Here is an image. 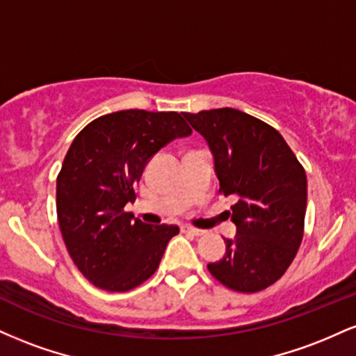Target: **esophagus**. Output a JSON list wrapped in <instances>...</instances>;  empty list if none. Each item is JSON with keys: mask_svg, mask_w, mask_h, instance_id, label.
<instances>
[{"mask_svg": "<svg viewBox=\"0 0 356 356\" xmlns=\"http://www.w3.org/2000/svg\"><path fill=\"white\" fill-rule=\"evenodd\" d=\"M182 231L187 232V234H192V236H202L204 234L202 229H195V227H192V226H184Z\"/></svg>", "mask_w": 356, "mask_h": 356, "instance_id": "34e87169", "label": "esophagus"}]
</instances>
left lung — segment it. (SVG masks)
Here are the masks:
<instances>
[{
    "mask_svg": "<svg viewBox=\"0 0 356 356\" xmlns=\"http://www.w3.org/2000/svg\"><path fill=\"white\" fill-rule=\"evenodd\" d=\"M182 115L209 145L219 192L234 201L229 216L236 236L224 238L222 259L207 269L234 291H261L284 275L303 239V165L276 129L241 110Z\"/></svg>",
    "mask_w": 356,
    "mask_h": 356,
    "instance_id": "left-lung-1",
    "label": "left lung"
}]
</instances>
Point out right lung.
Instances as JSON below:
<instances>
[{"mask_svg":"<svg viewBox=\"0 0 356 356\" xmlns=\"http://www.w3.org/2000/svg\"><path fill=\"white\" fill-rule=\"evenodd\" d=\"M192 129L177 112L120 110L95 118L72 142L56 179L65 246L90 283L129 291L159 268L177 226H152L125 212L136 184L162 147Z\"/></svg>","mask_w":356,"mask_h":356,"instance_id":"1","label":"right lung"}]
</instances>
